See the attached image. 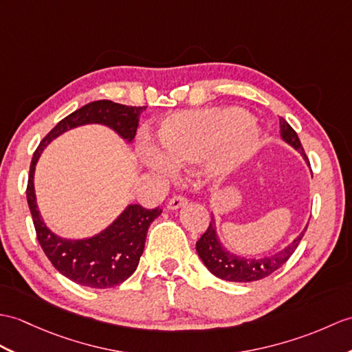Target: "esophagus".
<instances>
[{
    "instance_id": "34e87169",
    "label": "esophagus",
    "mask_w": 352,
    "mask_h": 352,
    "mask_svg": "<svg viewBox=\"0 0 352 352\" xmlns=\"http://www.w3.org/2000/svg\"><path fill=\"white\" fill-rule=\"evenodd\" d=\"M187 204V198L184 195H175L174 198H170V201L168 202V208L170 210H177L179 207H183Z\"/></svg>"
}]
</instances>
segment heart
Returning <instances> with one entry per match:
<instances>
[{
    "instance_id": "b5f03b06",
    "label": "heart",
    "mask_w": 352,
    "mask_h": 352,
    "mask_svg": "<svg viewBox=\"0 0 352 352\" xmlns=\"http://www.w3.org/2000/svg\"><path fill=\"white\" fill-rule=\"evenodd\" d=\"M159 136L166 156L177 165L201 162L213 154V168L223 175L258 148V135L248 112L239 108L177 113L162 122ZM145 157L154 166H170V160L150 146L145 148Z\"/></svg>"
}]
</instances>
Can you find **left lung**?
Segmentation results:
<instances>
[{
  "label": "left lung",
  "mask_w": 352,
  "mask_h": 352,
  "mask_svg": "<svg viewBox=\"0 0 352 352\" xmlns=\"http://www.w3.org/2000/svg\"><path fill=\"white\" fill-rule=\"evenodd\" d=\"M280 136L285 142H288L294 148L298 150L301 153V156L307 162V165H310L296 130H294L283 118H280ZM306 230L307 226L288 248L274 253L272 256L259 259L244 258L232 255V253H230L222 246V243L219 241L216 234L214 219L211 216L207 231L201 235V239L198 241H196V252H198L202 263L206 264L210 272L216 277H219V279H223L228 282H255L274 273L277 268H280L287 263L292 253L298 248Z\"/></svg>",
  "instance_id": "1"
}]
</instances>
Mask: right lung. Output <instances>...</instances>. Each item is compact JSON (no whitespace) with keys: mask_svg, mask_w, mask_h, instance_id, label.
Masks as SVG:
<instances>
[{"mask_svg":"<svg viewBox=\"0 0 352 352\" xmlns=\"http://www.w3.org/2000/svg\"><path fill=\"white\" fill-rule=\"evenodd\" d=\"M146 106H126L111 100L91 102L70 116L63 118L43 141L38 144L32 154L30 165V175L27 184V201L36 228L37 240L45 255L58 272L82 287L96 289L112 288L122 283L135 273L141 258L146 231L153 220L159 217L162 210L159 207L146 210L135 204L129 206L116 222L106 228L99 235L87 240H63L47 230L38 214L34 195V169L36 163L45 146L60 136L63 132L73 127L99 122L104 124L132 141L136 135L138 120Z\"/></svg>","mask_w":352,"mask_h":352,"instance_id":"1","label":"right lung"}]
</instances>
